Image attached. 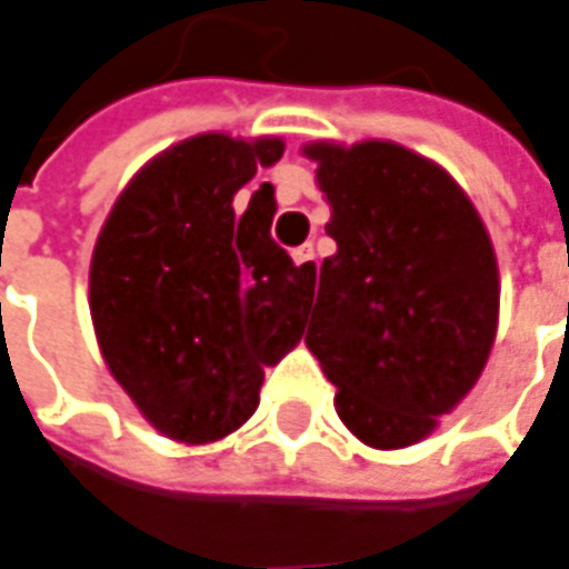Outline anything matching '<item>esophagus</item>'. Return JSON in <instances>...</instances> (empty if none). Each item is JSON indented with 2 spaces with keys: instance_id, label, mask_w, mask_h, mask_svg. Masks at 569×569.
<instances>
[{
  "instance_id": "34e87169",
  "label": "esophagus",
  "mask_w": 569,
  "mask_h": 569,
  "mask_svg": "<svg viewBox=\"0 0 569 569\" xmlns=\"http://www.w3.org/2000/svg\"><path fill=\"white\" fill-rule=\"evenodd\" d=\"M292 261H296V267H305V270H311V267H315V248H311V246L292 248Z\"/></svg>"
}]
</instances>
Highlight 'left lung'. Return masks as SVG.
<instances>
[{"mask_svg": "<svg viewBox=\"0 0 569 569\" xmlns=\"http://www.w3.org/2000/svg\"><path fill=\"white\" fill-rule=\"evenodd\" d=\"M330 204L305 346L337 416L375 450L425 441L476 387L498 333L491 236L453 176L393 141L305 144Z\"/></svg>", "mask_w": 569, "mask_h": 569, "instance_id": "left-lung-1", "label": "left lung"}]
</instances>
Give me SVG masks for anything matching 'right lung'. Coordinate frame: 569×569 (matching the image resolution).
<instances>
[{"label": "right lung", "mask_w": 569, "mask_h": 569, "mask_svg": "<svg viewBox=\"0 0 569 569\" xmlns=\"http://www.w3.org/2000/svg\"><path fill=\"white\" fill-rule=\"evenodd\" d=\"M283 157L280 138L204 131L157 153L116 198L90 258V318L109 375L172 441L213 443L296 349L315 267L270 239L273 188L236 194Z\"/></svg>", "instance_id": "1"}]
</instances>
